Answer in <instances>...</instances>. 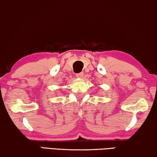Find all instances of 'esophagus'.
Wrapping results in <instances>:
<instances>
[{"label": "esophagus", "mask_w": 157, "mask_h": 157, "mask_svg": "<svg viewBox=\"0 0 157 157\" xmlns=\"http://www.w3.org/2000/svg\"><path fill=\"white\" fill-rule=\"evenodd\" d=\"M83 75H84L83 73H79L76 74V77L79 79H82L83 78Z\"/></svg>", "instance_id": "esophagus-1"}]
</instances>
